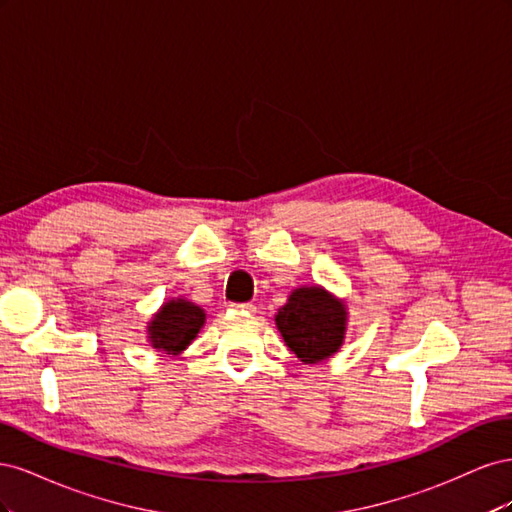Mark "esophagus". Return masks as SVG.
<instances>
[{"label":"esophagus","mask_w":512,"mask_h":512,"mask_svg":"<svg viewBox=\"0 0 512 512\" xmlns=\"http://www.w3.org/2000/svg\"><path fill=\"white\" fill-rule=\"evenodd\" d=\"M232 309H237V312H247V314H254L256 307L252 303H232Z\"/></svg>","instance_id":"esophagus-1"}]
</instances>
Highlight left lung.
<instances>
[{"label":"left lung","mask_w":512,"mask_h":512,"mask_svg":"<svg viewBox=\"0 0 512 512\" xmlns=\"http://www.w3.org/2000/svg\"><path fill=\"white\" fill-rule=\"evenodd\" d=\"M275 327L301 363L316 365L329 361L344 346L348 307L324 286H299L277 309Z\"/></svg>","instance_id":"left-lung-1"}]
</instances>
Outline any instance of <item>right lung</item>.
Masks as SVG:
<instances>
[{"instance_id": "1", "label": "right lung", "mask_w": 512, "mask_h": 512, "mask_svg": "<svg viewBox=\"0 0 512 512\" xmlns=\"http://www.w3.org/2000/svg\"><path fill=\"white\" fill-rule=\"evenodd\" d=\"M205 320L203 307L185 297H173L147 322V342L162 354H181L205 327Z\"/></svg>"}]
</instances>
